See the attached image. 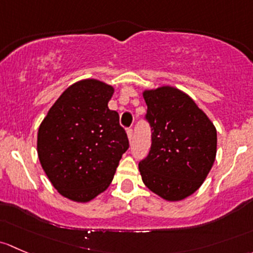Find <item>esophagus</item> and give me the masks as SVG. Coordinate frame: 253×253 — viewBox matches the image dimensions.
Returning <instances> with one entry per match:
<instances>
[{
  "instance_id": "1",
  "label": "esophagus",
  "mask_w": 253,
  "mask_h": 253,
  "mask_svg": "<svg viewBox=\"0 0 253 253\" xmlns=\"http://www.w3.org/2000/svg\"><path fill=\"white\" fill-rule=\"evenodd\" d=\"M126 134H127V137H129V140H131L132 135H134V129H132V127H129V129L126 130Z\"/></svg>"
}]
</instances>
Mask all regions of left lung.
<instances>
[{
	"label": "left lung",
	"mask_w": 253,
	"mask_h": 253,
	"mask_svg": "<svg viewBox=\"0 0 253 253\" xmlns=\"http://www.w3.org/2000/svg\"><path fill=\"white\" fill-rule=\"evenodd\" d=\"M151 150L139 163L142 181L167 201L194 194L210 173L217 153V130L195 101L179 88L144 91Z\"/></svg>",
	"instance_id": "obj_1"
}]
</instances>
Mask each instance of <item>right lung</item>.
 Listing matches in <instances>:
<instances>
[{"mask_svg":"<svg viewBox=\"0 0 253 253\" xmlns=\"http://www.w3.org/2000/svg\"><path fill=\"white\" fill-rule=\"evenodd\" d=\"M113 92L100 80H80L59 96L39 127L41 167L72 201L88 202L105 191L129 148L119 114L108 108Z\"/></svg>","mask_w":253,"mask_h":253,"instance_id":"add662e5","label":"right lung"}]
</instances>
